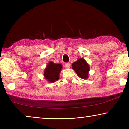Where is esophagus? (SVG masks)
<instances>
[{
	"instance_id": "esophagus-1",
	"label": "esophagus",
	"mask_w": 129,
	"mask_h": 129,
	"mask_svg": "<svg viewBox=\"0 0 129 129\" xmlns=\"http://www.w3.org/2000/svg\"><path fill=\"white\" fill-rule=\"evenodd\" d=\"M65 67L66 68H69L70 67H71V64L69 62H67V63H65Z\"/></svg>"
}]
</instances>
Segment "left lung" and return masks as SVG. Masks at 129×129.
Here are the masks:
<instances>
[{
    "label": "left lung",
    "mask_w": 129,
    "mask_h": 129,
    "mask_svg": "<svg viewBox=\"0 0 129 129\" xmlns=\"http://www.w3.org/2000/svg\"><path fill=\"white\" fill-rule=\"evenodd\" d=\"M72 68L81 78L86 79L88 77V72L90 70V67L86 61L83 58H80L76 62H73Z\"/></svg>",
    "instance_id": "8db88e82"
}]
</instances>
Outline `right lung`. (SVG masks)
<instances>
[{
  "label": "right lung",
  "instance_id": "right-lung-1",
  "mask_svg": "<svg viewBox=\"0 0 129 129\" xmlns=\"http://www.w3.org/2000/svg\"><path fill=\"white\" fill-rule=\"evenodd\" d=\"M62 68V67L60 64H54L52 62H50L45 69L44 74L45 78L48 81L54 82L59 79V74Z\"/></svg>",
  "mask_w": 129,
  "mask_h": 129
}]
</instances>
